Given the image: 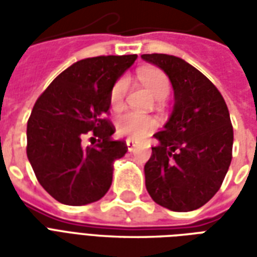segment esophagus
Returning a JSON list of instances; mask_svg holds the SVG:
<instances>
[{"instance_id":"esophagus-1","label":"esophagus","mask_w":257,"mask_h":257,"mask_svg":"<svg viewBox=\"0 0 257 257\" xmlns=\"http://www.w3.org/2000/svg\"><path fill=\"white\" fill-rule=\"evenodd\" d=\"M136 146H138V143L134 142V140H131V139L126 140V147H128V151H134Z\"/></svg>"}]
</instances>
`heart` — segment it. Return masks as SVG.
<instances>
[{
  "label": "heart",
  "mask_w": 257,
  "mask_h": 257,
  "mask_svg": "<svg viewBox=\"0 0 257 257\" xmlns=\"http://www.w3.org/2000/svg\"><path fill=\"white\" fill-rule=\"evenodd\" d=\"M142 84L150 90L157 99H164L169 95L171 82L167 74L158 68H143L139 71ZM128 90V79L121 77L115 81L110 90V104L112 108L122 106L123 99ZM157 128V121L149 115H142L138 112H123L115 119L117 134L132 140H140L151 134Z\"/></svg>",
  "instance_id": "obj_1"
}]
</instances>
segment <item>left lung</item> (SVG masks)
<instances>
[{
    "instance_id": "1",
    "label": "left lung",
    "mask_w": 257,
    "mask_h": 257,
    "mask_svg": "<svg viewBox=\"0 0 257 257\" xmlns=\"http://www.w3.org/2000/svg\"><path fill=\"white\" fill-rule=\"evenodd\" d=\"M167 74L175 106L160 145L145 165L146 189L154 202L175 212L201 208L215 195L232 158V125L221 93L204 74L165 53L142 55Z\"/></svg>"
}]
</instances>
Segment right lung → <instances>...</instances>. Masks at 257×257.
Wrapping results in <instances>:
<instances>
[{"label":"right lung","instance_id":"obj_1","mask_svg":"<svg viewBox=\"0 0 257 257\" xmlns=\"http://www.w3.org/2000/svg\"><path fill=\"white\" fill-rule=\"evenodd\" d=\"M138 55L96 56L71 64L37 99L27 122V158L37 180L64 205L95 202L108 191L114 161L125 156L122 140L106 115L110 90ZM92 130L98 143L80 142Z\"/></svg>","mask_w":257,"mask_h":257}]
</instances>
